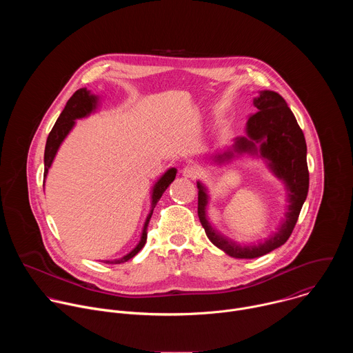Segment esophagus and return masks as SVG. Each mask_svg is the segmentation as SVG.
Listing matches in <instances>:
<instances>
[{"mask_svg": "<svg viewBox=\"0 0 353 353\" xmlns=\"http://www.w3.org/2000/svg\"><path fill=\"white\" fill-rule=\"evenodd\" d=\"M201 173V169L196 166V165H187L184 169H183V176L184 177H188V179H195L198 177Z\"/></svg>", "mask_w": 353, "mask_h": 353, "instance_id": "1", "label": "esophagus"}]
</instances>
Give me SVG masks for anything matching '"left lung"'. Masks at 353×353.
<instances>
[{"mask_svg":"<svg viewBox=\"0 0 353 353\" xmlns=\"http://www.w3.org/2000/svg\"><path fill=\"white\" fill-rule=\"evenodd\" d=\"M254 106L257 108V113L250 116L247 121V137L236 139L234 150L239 154L260 152L270 162V168L275 176L286 184L289 205L279 230L257 245H240L230 241L210 225L207 219L208 195L205 187L199 181L196 183L199 222L205 229L208 239L228 256L234 259H257L285 244L294 229L309 191L306 139L285 99L276 92L263 90L254 99ZM256 143H261L259 148L255 146ZM232 157V152H225L215 158L221 163Z\"/></svg>","mask_w":353,"mask_h":353,"instance_id":"1","label":"left lung"}]
</instances>
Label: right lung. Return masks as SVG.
<instances>
[{
    "label": "right lung",
    "instance_id": "add662e5",
    "mask_svg": "<svg viewBox=\"0 0 353 353\" xmlns=\"http://www.w3.org/2000/svg\"><path fill=\"white\" fill-rule=\"evenodd\" d=\"M96 105H97V97L94 94H90L89 90H86V88H81L78 89L67 102L64 110L61 112L60 117L57 119L54 127L52 128V131H50L48 137H47V142H46V149H44V180H46V176H47V172L50 169V166H52L53 161H54V157L57 154V150L61 145V142L64 141V138L68 135V132L71 131V128L74 127L75 124V120L77 119H82V117H86L88 114H90L94 109H96ZM176 173L177 170L174 168L169 169L159 180L158 183L155 184L154 187V191H152V210H150L146 221H145V225H143V229H142V234H141V240L139 243L137 244V247L134 250H131L130 253L119 260H113V261H105L106 264H121V263H125L128 261L130 259H132L135 254H138L139 251L142 250V247L145 245L146 243V236H148V223H149V219L150 216H152V212H154V208L157 205L158 201L161 199L162 194L166 191V188L170 185V183L174 180L176 177Z\"/></svg>",
    "mask_w": 353,
    "mask_h": 353
}]
</instances>
